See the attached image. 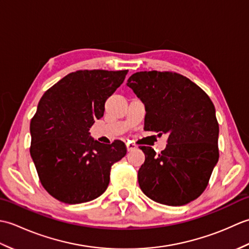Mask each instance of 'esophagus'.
<instances>
[{
    "label": "esophagus",
    "instance_id": "1",
    "mask_svg": "<svg viewBox=\"0 0 249 249\" xmlns=\"http://www.w3.org/2000/svg\"><path fill=\"white\" fill-rule=\"evenodd\" d=\"M126 147H127V151H131V150L136 149V145L133 144V143H130V142H127V143H126Z\"/></svg>",
    "mask_w": 249,
    "mask_h": 249
}]
</instances>
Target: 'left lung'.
<instances>
[{"instance_id":"obj_1","label":"left lung","mask_w":249,"mask_h":249,"mask_svg":"<svg viewBox=\"0 0 249 249\" xmlns=\"http://www.w3.org/2000/svg\"><path fill=\"white\" fill-rule=\"evenodd\" d=\"M126 84L144 104V130L168 135V144L160 154L151 146H141L145 155L138 171L141 190L166 205L197 199L219 157V126L212 100L177 72L139 71Z\"/></svg>"}]
</instances>
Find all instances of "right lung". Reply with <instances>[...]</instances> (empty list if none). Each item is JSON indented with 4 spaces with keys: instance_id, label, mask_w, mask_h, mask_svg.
Returning <instances> with one entry per match:
<instances>
[{
    "instance_id": "1",
    "label": "right lung",
    "mask_w": 249,
    "mask_h": 249,
    "mask_svg": "<svg viewBox=\"0 0 249 249\" xmlns=\"http://www.w3.org/2000/svg\"><path fill=\"white\" fill-rule=\"evenodd\" d=\"M128 71L68 73L40 98L30 124L31 157L40 183L61 202L77 204L107 189L111 166L126 155L123 142L100 143L89 136L105 103Z\"/></svg>"
}]
</instances>
